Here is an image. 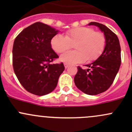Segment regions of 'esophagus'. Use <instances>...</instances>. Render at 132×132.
<instances>
[{"label": "esophagus", "instance_id": "obj_1", "mask_svg": "<svg viewBox=\"0 0 132 132\" xmlns=\"http://www.w3.org/2000/svg\"><path fill=\"white\" fill-rule=\"evenodd\" d=\"M64 67H65V68H68L69 67V64H67V63H64Z\"/></svg>", "mask_w": 132, "mask_h": 132}]
</instances>
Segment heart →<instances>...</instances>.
I'll return each mask as SVG.
<instances>
[{
    "mask_svg": "<svg viewBox=\"0 0 132 132\" xmlns=\"http://www.w3.org/2000/svg\"><path fill=\"white\" fill-rule=\"evenodd\" d=\"M50 44L53 50L59 54L64 52L75 44L76 50L68 52L60 57L61 61L71 64L85 60L91 62L97 59L104 50L106 39L102 32H95L93 28L82 27L68 30L65 36L62 34L54 36Z\"/></svg>",
    "mask_w": 132,
    "mask_h": 132,
    "instance_id": "b5f03b06",
    "label": "heart"
}]
</instances>
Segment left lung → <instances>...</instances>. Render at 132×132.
I'll return each instance as SVG.
<instances>
[{
    "mask_svg": "<svg viewBox=\"0 0 132 132\" xmlns=\"http://www.w3.org/2000/svg\"><path fill=\"white\" fill-rule=\"evenodd\" d=\"M103 32L106 45L102 55L83 70L79 66L74 82L78 89L89 95H96L107 91L114 82L121 65V47L118 36L105 25L92 22Z\"/></svg>",
    "mask_w": 132,
    "mask_h": 132,
    "instance_id": "left-lung-1",
    "label": "left lung"
}]
</instances>
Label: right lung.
<instances>
[{
    "instance_id": "add662e5",
    "label": "right lung",
    "mask_w": 132,
    "mask_h": 132,
    "mask_svg": "<svg viewBox=\"0 0 132 132\" xmlns=\"http://www.w3.org/2000/svg\"><path fill=\"white\" fill-rule=\"evenodd\" d=\"M59 31L38 22L23 29L14 39V73L22 86L32 94L43 96L52 92L64 70L62 62L50 64L59 57L50 44L52 38Z\"/></svg>"
}]
</instances>
